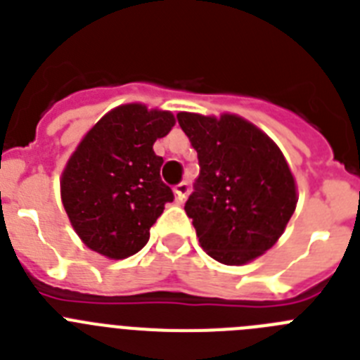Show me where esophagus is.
Returning <instances> with one entry per match:
<instances>
[{
	"label": "esophagus",
	"instance_id": "1",
	"mask_svg": "<svg viewBox=\"0 0 360 360\" xmlns=\"http://www.w3.org/2000/svg\"><path fill=\"white\" fill-rule=\"evenodd\" d=\"M173 193H174V200H176L178 203H182L184 200H186V196L189 195V186H187L186 182L178 184V186L173 189Z\"/></svg>",
	"mask_w": 360,
	"mask_h": 360
}]
</instances>
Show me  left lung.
Returning a JSON list of instances; mask_svg holds the SVG:
<instances>
[{
    "label": "left lung",
    "mask_w": 360,
    "mask_h": 360,
    "mask_svg": "<svg viewBox=\"0 0 360 360\" xmlns=\"http://www.w3.org/2000/svg\"><path fill=\"white\" fill-rule=\"evenodd\" d=\"M176 117L198 153L200 176L186 212L202 249L224 265L254 262L278 243L297 205L287 158L240 115Z\"/></svg>",
    "instance_id": "1"
}]
</instances>
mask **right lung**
I'll list each match as a JSON object with an SVG mask.
<instances>
[{
  "mask_svg": "<svg viewBox=\"0 0 360 360\" xmlns=\"http://www.w3.org/2000/svg\"><path fill=\"white\" fill-rule=\"evenodd\" d=\"M174 124L171 111L129 103L108 111L82 136L61 173V202L88 249L124 259L148 243L149 229L173 202L160 180L164 158L153 144Z\"/></svg>",
  "mask_w": 360,
  "mask_h": 360,
  "instance_id": "add662e5",
  "label": "right lung"
}]
</instances>
